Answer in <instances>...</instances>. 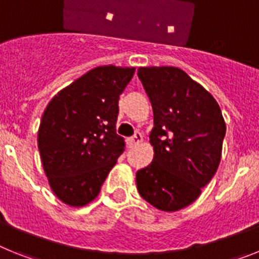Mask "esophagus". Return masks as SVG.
Here are the masks:
<instances>
[{
    "label": "esophagus",
    "mask_w": 259,
    "mask_h": 259,
    "mask_svg": "<svg viewBox=\"0 0 259 259\" xmlns=\"http://www.w3.org/2000/svg\"><path fill=\"white\" fill-rule=\"evenodd\" d=\"M141 141H143V135H141V132H135L134 136L131 137V144H134V145H137V144H140Z\"/></svg>",
    "instance_id": "obj_1"
}]
</instances>
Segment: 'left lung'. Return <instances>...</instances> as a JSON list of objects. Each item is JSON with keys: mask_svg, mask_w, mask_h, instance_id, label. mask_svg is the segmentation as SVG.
I'll list each match as a JSON object with an SVG mask.
<instances>
[{"mask_svg": "<svg viewBox=\"0 0 259 259\" xmlns=\"http://www.w3.org/2000/svg\"><path fill=\"white\" fill-rule=\"evenodd\" d=\"M137 76L154 115V158L136 172L141 197L163 211L197 200L222 157L226 123L206 89L178 67H140Z\"/></svg>", "mask_w": 259, "mask_h": 259, "instance_id": "left-lung-1", "label": "left lung"}]
</instances>
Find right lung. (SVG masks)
Wrapping results in <instances>:
<instances>
[{
	"mask_svg": "<svg viewBox=\"0 0 259 259\" xmlns=\"http://www.w3.org/2000/svg\"><path fill=\"white\" fill-rule=\"evenodd\" d=\"M134 74V67H96L48 104L37 144L50 188L62 202L79 207L95 200L124 152L115 130L118 101Z\"/></svg>",
	"mask_w": 259,
	"mask_h": 259,
	"instance_id": "1",
	"label": "right lung"
}]
</instances>
